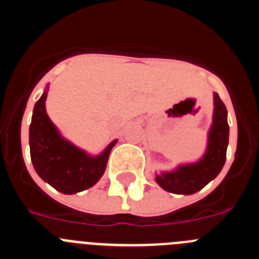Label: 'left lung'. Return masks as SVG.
<instances>
[{
    "label": "left lung",
    "instance_id": "left-lung-1",
    "mask_svg": "<svg viewBox=\"0 0 259 259\" xmlns=\"http://www.w3.org/2000/svg\"><path fill=\"white\" fill-rule=\"evenodd\" d=\"M228 135L227 109L218 93H214V115L207 139V149L203 157L196 163L182 164L170 172L155 175V182L171 193L193 194L201 191L223 168L227 154Z\"/></svg>",
    "mask_w": 259,
    "mask_h": 259
}]
</instances>
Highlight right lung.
<instances>
[{
  "label": "right lung",
  "mask_w": 259,
  "mask_h": 259,
  "mask_svg": "<svg viewBox=\"0 0 259 259\" xmlns=\"http://www.w3.org/2000/svg\"><path fill=\"white\" fill-rule=\"evenodd\" d=\"M48 89L36 102L29 125L31 161L41 179L61 193L74 194L88 189L104 175L116 140L100 155L87 154L61 136L45 110Z\"/></svg>",
  "instance_id": "obj_1"
}]
</instances>
